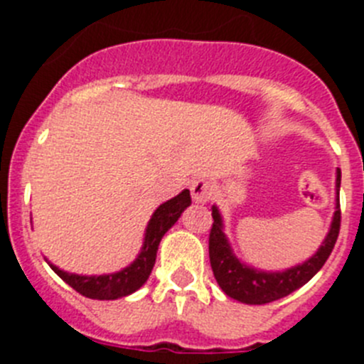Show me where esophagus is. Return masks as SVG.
<instances>
[{
    "label": "esophagus",
    "mask_w": 364,
    "mask_h": 364,
    "mask_svg": "<svg viewBox=\"0 0 364 364\" xmlns=\"http://www.w3.org/2000/svg\"><path fill=\"white\" fill-rule=\"evenodd\" d=\"M193 200L197 204H205L213 197V182L210 178H198L191 184Z\"/></svg>",
    "instance_id": "obj_1"
}]
</instances>
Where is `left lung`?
Listing matches in <instances>:
<instances>
[{"instance_id": "8db88e82", "label": "left lung", "mask_w": 364, "mask_h": 364, "mask_svg": "<svg viewBox=\"0 0 364 364\" xmlns=\"http://www.w3.org/2000/svg\"><path fill=\"white\" fill-rule=\"evenodd\" d=\"M339 189H341V169L336 171V208L333 217L328 228L323 244L317 247V252L301 264L286 268L282 272H266L246 264L235 255L230 239L224 231V218H222L218 205H211L213 215V228L210 233V262L213 275L218 286L228 297L244 304H266V302L277 301V299L290 295L306 284L315 273L324 266L326 259L336 246L337 235L341 226L339 210Z\"/></svg>"}]
</instances>
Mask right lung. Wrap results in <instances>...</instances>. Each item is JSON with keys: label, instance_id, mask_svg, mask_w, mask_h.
<instances>
[{"label": "right lung", "instance_id": "right-lung-1", "mask_svg": "<svg viewBox=\"0 0 364 364\" xmlns=\"http://www.w3.org/2000/svg\"><path fill=\"white\" fill-rule=\"evenodd\" d=\"M188 205H191L189 189H184L171 200L160 204L147 222L140 253L129 266H125L118 272L104 273V275H78V273L63 272L49 260L47 262L58 277L63 279L70 288H74L85 297L98 299V301H114V299L127 297L146 284L154 266V260H156L160 240L175 226V222L184 213Z\"/></svg>", "mask_w": 364, "mask_h": 364}]
</instances>
